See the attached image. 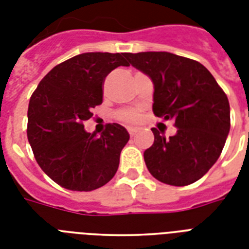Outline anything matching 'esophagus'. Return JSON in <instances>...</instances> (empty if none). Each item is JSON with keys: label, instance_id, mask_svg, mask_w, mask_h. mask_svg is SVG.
I'll return each mask as SVG.
<instances>
[{"label": "esophagus", "instance_id": "1", "mask_svg": "<svg viewBox=\"0 0 249 249\" xmlns=\"http://www.w3.org/2000/svg\"><path fill=\"white\" fill-rule=\"evenodd\" d=\"M128 132H129V134H130V137H133V136H136V133L138 132V129H137V128H128Z\"/></svg>", "mask_w": 249, "mask_h": 249}]
</instances>
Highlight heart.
Here are the masks:
<instances>
[{
	"mask_svg": "<svg viewBox=\"0 0 249 249\" xmlns=\"http://www.w3.org/2000/svg\"><path fill=\"white\" fill-rule=\"evenodd\" d=\"M140 117V113L137 109H123L120 112H117V119L125 123H136Z\"/></svg>",
	"mask_w": 249,
	"mask_h": 249,
	"instance_id": "b5f03b06",
	"label": "heart"
}]
</instances>
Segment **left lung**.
<instances>
[{"label":"left lung","instance_id":"8db88e82","mask_svg":"<svg viewBox=\"0 0 249 249\" xmlns=\"http://www.w3.org/2000/svg\"><path fill=\"white\" fill-rule=\"evenodd\" d=\"M133 67L151 77L155 116L173 119L177 134L166 140L152 128L144 163L158 181L187 186L220 158L230 130V105L212 73L199 62L166 52L125 53Z\"/></svg>","mask_w":249,"mask_h":249}]
</instances>
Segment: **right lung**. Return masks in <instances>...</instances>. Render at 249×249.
Masks as SVG:
<instances>
[{
    "label": "right lung",
    "mask_w": 249,
    "mask_h": 249,
    "mask_svg": "<svg viewBox=\"0 0 249 249\" xmlns=\"http://www.w3.org/2000/svg\"><path fill=\"white\" fill-rule=\"evenodd\" d=\"M119 66H129L125 53H84L53 68L29 99L27 137L35 159L64 189L93 191L119 168L126 129L107 124L101 137L84 129L103 102L106 76Z\"/></svg>",
    "instance_id": "obj_1"
}]
</instances>
